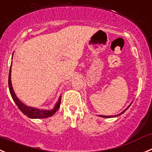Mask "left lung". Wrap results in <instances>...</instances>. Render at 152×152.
Segmentation results:
<instances>
[{"instance_id":"left-lung-1","label":"left lung","mask_w":152,"mask_h":152,"mask_svg":"<svg viewBox=\"0 0 152 152\" xmlns=\"http://www.w3.org/2000/svg\"><path fill=\"white\" fill-rule=\"evenodd\" d=\"M131 104H132V102H131ZM131 104H130V105H129V106H128L127 108H126V109H124V111H122V112H121V113H120V114H118V115H109V116H106V115H99V117H102V118H115V117H117V116H120V115H122V114H123V113H124L125 111H126V110H127L128 108H129V107L130 106V105H131Z\"/></svg>"}]
</instances>
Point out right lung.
<instances>
[{
    "label": "right lung",
    "mask_w": 152,
    "mask_h": 152,
    "mask_svg": "<svg viewBox=\"0 0 152 152\" xmlns=\"http://www.w3.org/2000/svg\"><path fill=\"white\" fill-rule=\"evenodd\" d=\"M11 66H12V63L10 65V73H9V77H8V84H9V90L10 93L11 94L12 99L15 102V103L18 106L22 113L26 115L27 117L32 119H41V118H47L49 117L52 116L56 113V111L59 109V106H60L61 103V96H59V100L57 101L56 105H54V108L51 110L49 109H40V108H34V107H31L28 105H26L23 102L19 99L17 96H16V93H15L13 88H12V83H11Z\"/></svg>",
    "instance_id": "add662e5"
}]
</instances>
